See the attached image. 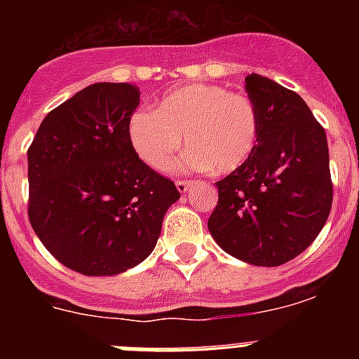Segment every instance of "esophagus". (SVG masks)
I'll list each match as a JSON object with an SVG mask.
<instances>
[{
    "instance_id": "34e87169",
    "label": "esophagus",
    "mask_w": 359,
    "mask_h": 359,
    "mask_svg": "<svg viewBox=\"0 0 359 359\" xmlns=\"http://www.w3.org/2000/svg\"><path fill=\"white\" fill-rule=\"evenodd\" d=\"M192 185H194V182H192V180H177L176 182L177 190H180L182 194H185L187 190H189Z\"/></svg>"
}]
</instances>
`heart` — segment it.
<instances>
[{
    "instance_id": "1",
    "label": "heart",
    "mask_w": 359,
    "mask_h": 359,
    "mask_svg": "<svg viewBox=\"0 0 359 359\" xmlns=\"http://www.w3.org/2000/svg\"><path fill=\"white\" fill-rule=\"evenodd\" d=\"M128 131L136 154L152 169L163 170L172 163L185 135L189 167L228 174L255 151L261 115L248 95L196 82L163 95L156 111H135Z\"/></svg>"
}]
</instances>
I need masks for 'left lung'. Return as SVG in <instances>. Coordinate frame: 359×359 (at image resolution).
Masks as SVG:
<instances>
[{"label":"left lung","instance_id":"8db88e82","mask_svg":"<svg viewBox=\"0 0 359 359\" xmlns=\"http://www.w3.org/2000/svg\"><path fill=\"white\" fill-rule=\"evenodd\" d=\"M244 82L261 135L252 156L215 183L208 230L236 259L280 266L318 237L331 212L327 138L300 95L257 73Z\"/></svg>","mask_w":359,"mask_h":359}]
</instances>
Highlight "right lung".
<instances>
[{"instance_id": "obj_1", "label": "right lung", "mask_w": 359, "mask_h": 359, "mask_svg": "<svg viewBox=\"0 0 359 359\" xmlns=\"http://www.w3.org/2000/svg\"><path fill=\"white\" fill-rule=\"evenodd\" d=\"M140 90L97 82L44 116L28 147V219L57 261L90 277L122 273L154 250L172 180L129 142Z\"/></svg>"}]
</instances>
